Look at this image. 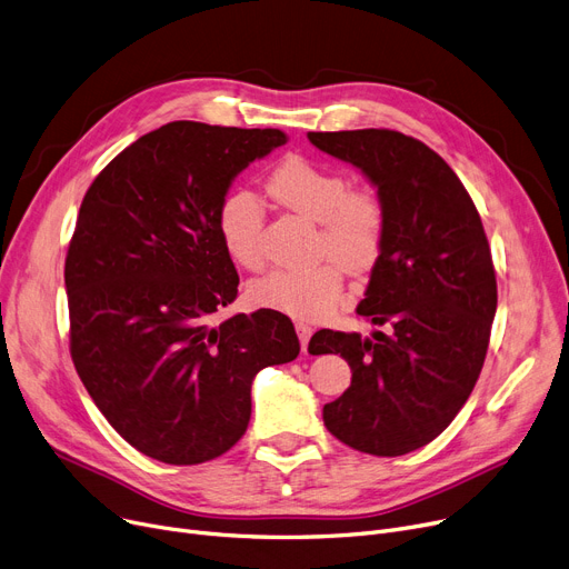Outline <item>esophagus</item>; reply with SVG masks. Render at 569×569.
I'll return each mask as SVG.
<instances>
[{
    "label": "esophagus",
    "instance_id": "34e87169",
    "mask_svg": "<svg viewBox=\"0 0 569 569\" xmlns=\"http://www.w3.org/2000/svg\"><path fill=\"white\" fill-rule=\"evenodd\" d=\"M295 330H297V337H300V343H302V350L307 352V348H309V339H311V325L309 322H305V320H300V322H295Z\"/></svg>",
    "mask_w": 569,
    "mask_h": 569
}]
</instances>
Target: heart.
Returning a JSON list of instances; mask_svg holds the SVG:
<instances>
[{"label": "heart", "instance_id": "b5f03b06", "mask_svg": "<svg viewBox=\"0 0 569 569\" xmlns=\"http://www.w3.org/2000/svg\"><path fill=\"white\" fill-rule=\"evenodd\" d=\"M267 191L281 207L318 223V253L360 274L378 260L385 239V204L369 187H350L339 170L290 154L267 177ZM226 253L244 269L264 264V212L249 189L230 191L217 212ZM341 269L332 260L307 269H272L251 283L253 302L297 318H322L341 300Z\"/></svg>", "mask_w": 569, "mask_h": 569}]
</instances>
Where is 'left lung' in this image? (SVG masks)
Instances as JSON below:
<instances>
[{
  "label": "left lung",
  "mask_w": 569,
  "mask_h": 569,
  "mask_svg": "<svg viewBox=\"0 0 569 569\" xmlns=\"http://www.w3.org/2000/svg\"><path fill=\"white\" fill-rule=\"evenodd\" d=\"M309 140L360 168L385 204V239L357 313L371 339L320 330L313 355L350 365L325 403L327 431L357 452L401 457L440 436L480 378L498 305L489 239L461 179L422 140L392 129L320 131Z\"/></svg>",
  "instance_id": "obj_1"
}]
</instances>
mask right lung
<instances>
[{
    "label": "right lung",
    "instance_id": "right-lung-1",
    "mask_svg": "<svg viewBox=\"0 0 569 569\" xmlns=\"http://www.w3.org/2000/svg\"><path fill=\"white\" fill-rule=\"evenodd\" d=\"M283 142L279 129L170 122L122 149L82 198L64 262L71 360L110 427L157 461L228 452L249 427L256 373L300 355L279 311L212 325L239 283L219 204Z\"/></svg>",
    "mask_w": 569,
    "mask_h": 569
}]
</instances>
